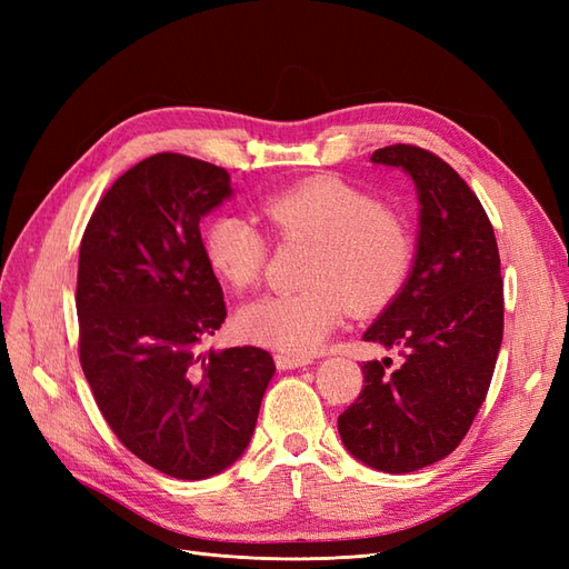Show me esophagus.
Returning <instances> with one entry per match:
<instances>
[{
	"mask_svg": "<svg viewBox=\"0 0 569 569\" xmlns=\"http://www.w3.org/2000/svg\"><path fill=\"white\" fill-rule=\"evenodd\" d=\"M274 366H278L280 370H295V368L311 366V358H297V356L278 353V356H274Z\"/></svg>",
	"mask_w": 569,
	"mask_h": 569,
	"instance_id": "34e87169",
	"label": "esophagus"
}]
</instances>
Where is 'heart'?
<instances>
[{
  "instance_id": "heart-1",
  "label": "heart",
  "mask_w": 569,
  "mask_h": 569,
  "mask_svg": "<svg viewBox=\"0 0 569 569\" xmlns=\"http://www.w3.org/2000/svg\"><path fill=\"white\" fill-rule=\"evenodd\" d=\"M261 216L278 242L311 244L303 268L308 287L239 308L237 330L247 341L311 356L349 306L356 313L377 311L408 280L416 247L406 220L337 176L308 178L270 194ZM203 251L232 289H249L263 278L268 239L244 218H216L203 232Z\"/></svg>"
}]
</instances>
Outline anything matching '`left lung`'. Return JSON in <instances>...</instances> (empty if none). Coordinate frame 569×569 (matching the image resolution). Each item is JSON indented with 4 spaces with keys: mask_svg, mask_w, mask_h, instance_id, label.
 I'll use <instances>...</instances> for the list:
<instances>
[{
    "mask_svg": "<svg viewBox=\"0 0 569 569\" xmlns=\"http://www.w3.org/2000/svg\"><path fill=\"white\" fill-rule=\"evenodd\" d=\"M372 161L403 168L422 206L410 278L363 335L403 363L360 366L363 389L337 425L351 456L406 475L456 451L487 399L503 339L501 256L485 206L437 153L391 144Z\"/></svg>",
    "mask_w": 569,
    "mask_h": 569,
    "instance_id": "left-lung-1",
    "label": "left lung"
}]
</instances>
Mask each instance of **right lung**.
<instances>
[{
	"mask_svg": "<svg viewBox=\"0 0 569 569\" xmlns=\"http://www.w3.org/2000/svg\"><path fill=\"white\" fill-rule=\"evenodd\" d=\"M230 173L153 153L99 199L78 258V356L118 441L153 470L206 479L244 453L274 372L256 347H199L226 320L199 220Z\"/></svg>",
	"mask_w": 569,
	"mask_h": 569,
	"instance_id": "right-lung-1",
	"label": "right lung"
}]
</instances>
